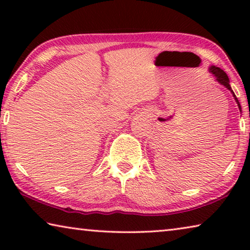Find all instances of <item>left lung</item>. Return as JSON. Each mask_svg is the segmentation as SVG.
<instances>
[{"label": "left lung", "instance_id": "8db88e82", "mask_svg": "<svg viewBox=\"0 0 250 250\" xmlns=\"http://www.w3.org/2000/svg\"><path fill=\"white\" fill-rule=\"evenodd\" d=\"M209 71L215 76V78H216V80H217L219 83L223 84V86H225L228 90L231 91V94H232V96H234V98L236 100L237 104H238L239 110H240V111H242V107H240L239 101H238V99L236 98L234 91L231 90V87H230V84H229V79H228V76L226 75L225 71L219 68V67H215V66H210L209 67Z\"/></svg>", "mask_w": 250, "mask_h": 250}]
</instances>
